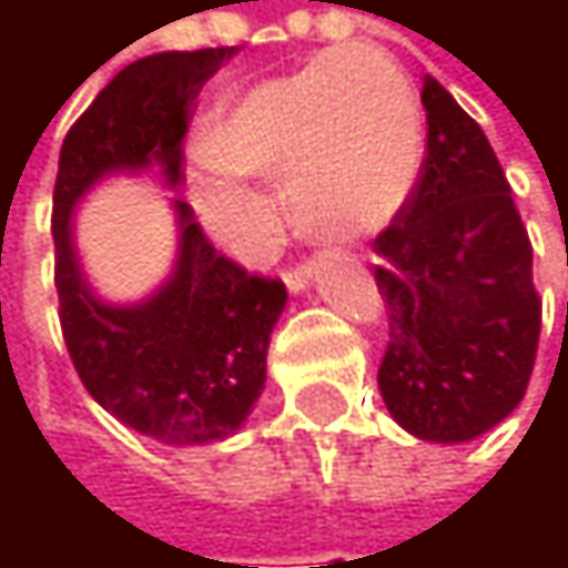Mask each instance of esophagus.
<instances>
[{"mask_svg":"<svg viewBox=\"0 0 568 568\" xmlns=\"http://www.w3.org/2000/svg\"><path fill=\"white\" fill-rule=\"evenodd\" d=\"M312 276H315V270L305 263V266H295V270H288L283 280H285V288L292 292V295H298V292H305L308 285H312Z\"/></svg>","mask_w":568,"mask_h":568,"instance_id":"obj_1","label":"esophagus"}]
</instances>
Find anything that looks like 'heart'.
I'll list each match as a JSON object with an SVG mask.
<instances>
[{"mask_svg": "<svg viewBox=\"0 0 568 568\" xmlns=\"http://www.w3.org/2000/svg\"><path fill=\"white\" fill-rule=\"evenodd\" d=\"M210 168L193 186L213 230H230V176L283 180L292 223L345 246L382 233L410 200L424 168V114L388 55L345 45L256 81L200 131Z\"/></svg>", "mask_w": 568, "mask_h": 568, "instance_id": "heart-1", "label": "heart"}]
</instances>
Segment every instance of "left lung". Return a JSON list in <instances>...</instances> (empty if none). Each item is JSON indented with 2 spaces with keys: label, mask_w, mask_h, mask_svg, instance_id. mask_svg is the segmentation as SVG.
<instances>
[{
  "label": "left lung",
  "mask_w": 568,
  "mask_h": 568,
  "mask_svg": "<svg viewBox=\"0 0 568 568\" xmlns=\"http://www.w3.org/2000/svg\"><path fill=\"white\" fill-rule=\"evenodd\" d=\"M420 183L375 240L388 414L430 444H467L526 395L539 345L532 246L480 124L430 74Z\"/></svg>",
  "instance_id": "1"
}]
</instances>
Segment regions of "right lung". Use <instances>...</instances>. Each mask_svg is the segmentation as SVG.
Masks as SVG:
<instances>
[{
  "label": "right lung",
  "mask_w": 568,
  "mask_h": 568,
  "mask_svg": "<svg viewBox=\"0 0 568 568\" xmlns=\"http://www.w3.org/2000/svg\"><path fill=\"white\" fill-rule=\"evenodd\" d=\"M236 49L161 52L118 71L61 144L55 180V288L68 355L88 395L131 430L173 447L233 437L266 388L270 335L285 285L220 256L171 196L176 253L164 283L131 302L104 298L84 273L74 216L111 176L158 173L176 190L186 104Z\"/></svg>",
  "instance_id": "1"
}]
</instances>
